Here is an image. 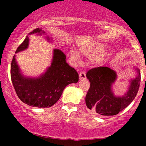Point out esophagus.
I'll list each match as a JSON object with an SVG mask.
<instances>
[{
    "instance_id": "1",
    "label": "esophagus",
    "mask_w": 146,
    "mask_h": 146,
    "mask_svg": "<svg viewBox=\"0 0 146 146\" xmlns=\"http://www.w3.org/2000/svg\"><path fill=\"white\" fill-rule=\"evenodd\" d=\"M79 77H80V80H84V79H86V73L84 71H82L80 72V74H79Z\"/></svg>"
}]
</instances>
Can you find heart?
<instances>
[{
    "mask_svg": "<svg viewBox=\"0 0 146 146\" xmlns=\"http://www.w3.org/2000/svg\"><path fill=\"white\" fill-rule=\"evenodd\" d=\"M104 48V44L100 42H93L91 44H88L86 47H84L81 48V53H82L84 56L87 58H90V57L93 56L94 55L100 51L102 48ZM71 56L73 60L79 61L80 58L78 53L74 51H71ZM105 58V54L104 52H100L98 54H97L94 58H93L92 61L95 64H101L104 62Z\"/></svg>",
    "mask_w": 146,
    "mask_h": 146,
    "instance_id": "1",
    "label": "heart"
}]
</instances>
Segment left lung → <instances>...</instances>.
<instances>
[{
  "label": "left lung",
  "mask_w": 146,
  "mask_h": 146,
  "mask_svg": "<svg viewBox=\"0 0 146 146\" xmlns=\"http://www.w3.org/2000/svg\"><path fill=\"white\" fill-rule=\"evenodd\" d=\"M86 78L90 82L86 95V104L90 111L104 116L117 115L133 101L138 93L141 75L131 82L128 93L117 98L111 91V84L116 79V73L107 66H99L88 70Z\"/></svg>",
  "instance_id": "left-lung-1"
}]
</instances>
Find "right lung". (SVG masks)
Segmentation results:
<instances>
[{"label": "right lung", "mask_w": 146, "mask_h": 146, "mask_svg": "<svg viewBox=\"0 0 146 146\" xmlns=\"http://www.w3.org/2000/svg\"><path fill=\"white\" fill-rule=\"evenodd\" d=\"M42 32L39 28L31 33ZM29 38L17 48L16 53L27 48ZM78 73L66 62V56L59 49L54 50L51 66L40 78H25L20 73L15 56L11 64V79L16 94L23 103L38 108H48L56 103L63 90L69 84L78 82Z\"/></svg>", "instance_id": "obj_1"}]
</instances>
